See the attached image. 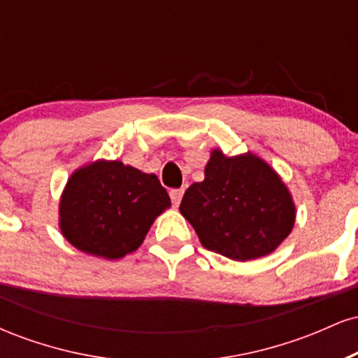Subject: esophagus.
I'll use <instances>...</instances> for the list:
<instances>
[{
    "label": "esophagus",
    "instance_id": "esophagus-1",
    "mask_svg": "<svg viewBox=\"0 0 358 358\" xmlns=\"http://www.w3.org/2000/svg\"><path fill=\"white\" fill-rule=\"evenodd\" d=\"M183 188H175V190L170 192V196H171V203H173V207H178L180 202H182V196H183Z\"/></svg>",
    "mask_w": 358,
    "mask_h": 358
}]
</instances>
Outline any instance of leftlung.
<instances>
[{
    "mask_svg": "<svg viewBox=\"0 0 358 358\" xmlns=\"http://www.w3.org/2000/svg\"><path fill=\"white\" fill-rule=\"evenodd\" d=\"M203 182L185 192L180 212L205 249L234 261L269 256L289 236L296 205L279 173L261 156L213 148Z\"/></svg>",
    "mask_w": 358,
    "mask_h": 358,
    "instance_id": "1",
    "label": "left lung"
}]
</instances>
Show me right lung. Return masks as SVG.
Instances as JSON below:
<instances>
[{
  "label": "right lung",
  "instance_id": "add662e5",
  "mask_svg": "<svg viewBox=\"0 0 358 358\" xmlns=\"http://www.w3.org/2000/svg\"><path fill=\"white\" fill-rule=\"evenodd\" d=\"M171 207L158 176L119 159H96L69 176L59 229L73 248L114 261L134 252L156 217Z\"/></svg>",
  "mask_w": 358,
  "mask_h": 358
}]
</instances>
